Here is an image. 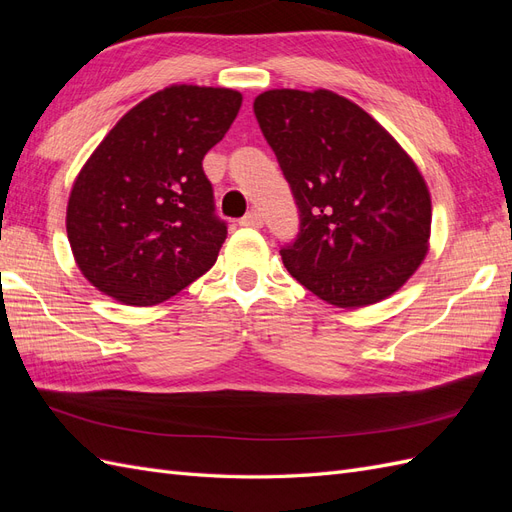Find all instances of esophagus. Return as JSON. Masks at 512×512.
I'll use <instances>...</instances> for the list:
<instances>
[{
  "instance_id": "obj_1",
  "label": "esophagus",
  "mask_w": 512,
  "mask_h": 512,
  "mask_svg": "<svg viewBox=\"0 0 512 512\" xmlns=\"http://www.w3.org/2000/svg\"><path fill=\"white\" fill-rule=\"evenodd\" d=\"M239 224L241 226H250V228H260L262 226V215H260V211L252 209V211H247L243 215V218L239 220Z\"/></svg>"
}]
</instances>
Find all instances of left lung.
Here are the masks:
<instances>
[{
	"instance_id": "1",
	"label": "left lung",
	"mask_w": 512,
	"mask_h": 512,
	"mask_svg": "<svg viewBox=\"0 0 512 512\" xmlns=\"http://www.w3.org/2000/svg\"><path fill=\"white\" fill-rule=\"evenodd\" d=\"M254 113L299 207L280 254L337 307L391 297L427 254L431 198L408 153L361 106L327 89H271Z\"/></svg>"
}]
</instances>
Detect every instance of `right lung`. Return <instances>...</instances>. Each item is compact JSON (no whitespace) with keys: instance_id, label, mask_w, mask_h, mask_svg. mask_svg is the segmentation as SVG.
<instances>
[{"instance_id":"right-lung-1","label":"right lung","mask_w":512,"mask_h":512,"mask_svg":"<svg viewBox=\"0 0 512 512\" xmlns=\"http://www.w3.org/2000/svg\"><path fill=\"white\" fill-rule=\"evenodd\" d=\"M224 87L170 85L123 115L76 177L66 213L76 265L126 305L173 297L218 260L226 222L203 170L241 108Z\"/></svg>"}]
</instances>
